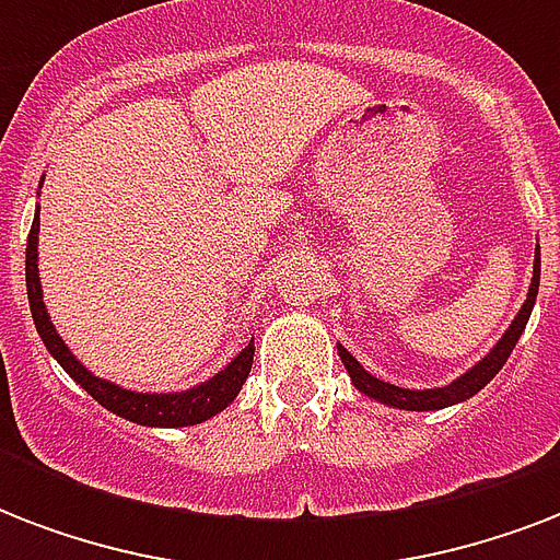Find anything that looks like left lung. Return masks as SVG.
Segmentation results:
<instances>
[{"instance_id": "8db88e82", "label": "left lung", "mask_w": 560, "mask_h": 560, "mask_svg": "<svg viewBox=\"0 0 560 560\" xmlns=\"http://www.w3.org/2000/svg\"><path fill=\"white\" fill-rule=\"evenodd\" d=\"M538 284H540V253L535 255V276H532V288H529V296L523 302L521 314L514 316L512 328L505 331V337L494 346V351L482 358L477 366L465 372L459 381H453L451 386H442V389H400V386H392V383H383L377 381L374 374H369L366 369L360 366L358 360L351 358L349 351L340 346V360L346 372L351 374V383L358 386L360 392H366L369 398L381 400V404H389V407H398V409H416V412H424V409H442V407H451V404H459V400L470 398V395H477L482 386H486L491 377H494L500 369L505 366V360L512 358L514 346L521 340L523 328L529 323L532 316V307H535V296H538Z\"/></svg>"}]
</instances>
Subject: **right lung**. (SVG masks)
<instances>
[{"mask_svg":"<svg viewBox=\"0 0 560 560\" xmlns=\"http://www.w3.org/2000/svg\"><path fill=\"white\" fill-rule=\"evenodd\" d=\"M37 235H39V214H34L31 223L28 244H25V288H28V305L37 334L51 351V358L66 369V374L78 381L101 407L116 412L121 418H130L136 424L144 427H188L200 424L206 418L218 416L220 409H226L237 398V392L244 386L253 369L255 342H249L223 372H218L211 381L200 383L188 392H171V395H148V392H127L109 381H101L92 372L74 360V354L66 349V342L57 337L55 325L48 319L46 305H43V290H39L37 276Z\"/></svg>","mask_w":560,"mask_h":560,"instance_id":"add662e5","label":"right lung"}]
</instances>
